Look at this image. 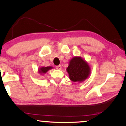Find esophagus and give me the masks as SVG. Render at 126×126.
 I'll return each instance as SVG.
<instances>
[{
	"mask_svg": "<svg viewBox=\"0 0 126 126\" xmlns=\"http://www.w3.org/2000/svg\"><path fill=\"white\" fill-rule=\"evenodd\" d=\"M61 68H62V67H61V65H59L56 66V69H57L60 70V69H61Z\"/></svg>",
	"mask_w": 126,
	"mask_h": 126,
	"instance_id": "34e87169",
	"label": "esophagus"
}]
</instances>
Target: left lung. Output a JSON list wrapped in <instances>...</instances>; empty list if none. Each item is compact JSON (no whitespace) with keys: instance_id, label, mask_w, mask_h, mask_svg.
I'll list each match as a JSON object with an SVG mask.
<instances>
[{"instance_id":"left-lung-1","label":"left lung","mask_w":126,"mask_h":126,"mask_svg":"<svg viewBox=\"0 0 126 126\" xmlns=\"http://www.w3.org/2000/svg\"><path fill=\"white\" fill-rule=\"evenodd\" d=\"M67 72L72 82L81 83L86 80L91 73L88 63L82 57L76 56L69 62Z\"/></svg>"}]
</instances>
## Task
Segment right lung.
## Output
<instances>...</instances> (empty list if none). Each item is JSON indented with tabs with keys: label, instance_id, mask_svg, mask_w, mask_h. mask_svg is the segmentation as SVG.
<instances>
[{
	"label": "right lung",
	"instance_id": "right-lung-1",
	"mask_svg": "<svg viewBox=\"0 0 126 126\" xmlns=\"http://www.w3.org/2000/svg\"><path fill=\"white\" fill-rule=\"evenodd\" d=\"M53 67H51V66H49V67H40L39 69H38V73H39L40 75H43V74H46L47 72L49 70L53 69Z\"/></svg>",
	"mask_w": 126,
	"mask_h": 126
}]
</instances>
